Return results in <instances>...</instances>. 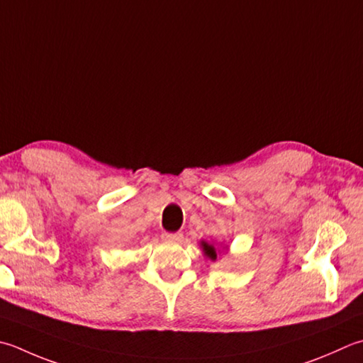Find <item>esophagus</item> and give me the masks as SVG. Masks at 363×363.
I'll return each instance as SVG.
<instances>
[{
	"mask_svg": "<svg viewBox=\"0 0 363 363\" xmlns=\"http://www.w3.org/2000/svg\"><path fill=\"white\" fill-rule=\"evenodd\" d=\"M162 239L167 240V242H179V240H182V233H163Z\"/></svg>",
	"mask_w": 363,
	"mask_h": 363,
	"instance_id": "1",
	"label": "esophagus"
}]
</instances>
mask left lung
I'll list each match as a JSON object with an SVG mask.
<instances>
[{
    "instance_id": "1",
    "label": "left lung",
    "mask_w": 363,
    "mask_h": 363,
    "mask_svg": "<svg viewBox=\"0 0 363 363\" xmlns=\"http://www.w3.org/2000/svg\"><path fill=\"white\" fill-rule=\"evenodd\" d=\"M201 245H203L204 253L208 255V257H209L211 259H216V258H217V253H216V248H214V247L209 245V244H206V242H203Z\"/></svg>"
}]
</instances>
